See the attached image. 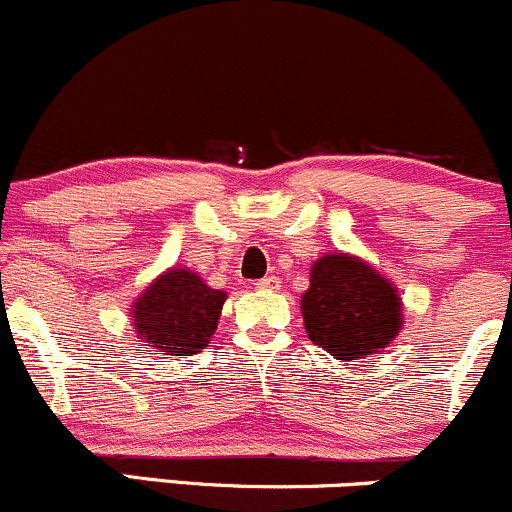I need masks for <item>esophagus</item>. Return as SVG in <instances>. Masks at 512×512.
<instances>
[{
  "label": "esophagus",
  "mask_w": 512,
  "mask_h": 512,
  "mask_svg": "<svg viewBox=\"0 0 512 512\" xmlns=\"http://www.w3.org/2000/svg\"><path fill=\"white\" fill-rule=\"evenodd\" d=\"M257 289H267V292H272V289H279V279L277 277H265L257 282Z\"/></svg>",
  "instance_id": "1"
}]
</instances>
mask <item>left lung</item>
I'll use <instances>...</instances> for the list:
<instances>
[{"label":"left lung","mask_w":512,"mask_h":512,"mask_svg":"<svg viewBox=\"0 0 512 512\" xmlns=\"http://www.w3.org/2000/svg\"><path fill=\"white\" fill-rule=\"evenodd\" d=\"M301 316L311 341L336 360L380 353L402 331V297L363 257L326 252L311 265Z\"/></svg>","instance_id":"obj_1"}]
</instances>
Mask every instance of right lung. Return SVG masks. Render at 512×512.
I'll use <instances>...</instances> for the list:
<instances>
[{"label": "right lung", "instance_id": "add662e5", "mask_svg": "<svg viewBox=\"0 0 512 512\" xmlns=\"http://www.w3.org/2000/svg\"><path fill=\"white\" fill-rule=\"evenodd\" d=\"M228 294L188 267H169L132 301V326L161 355H196L211 343Z\"/></svg>", "mask_w": 512, "mask_h": 512}]
</instances>
